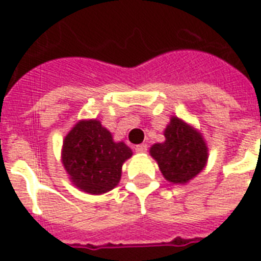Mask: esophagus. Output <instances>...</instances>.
Listing matches in <instances>:
<instances>
[{"instance_id": "1", "label": "esophagus", "mask_w": 261, "mask_h": 261, "mask_svg": "<svg viewBox=\"0 0 261 261\" xmlns=\"http://www.w3.org/2000/svg\"><path fill=\"white\" fill-rule=\"evenodd\" d=\"M135 150L137 152V153H145L146 145H145V144H139V145L135 146Z\"/></svg>"}]
</instances>
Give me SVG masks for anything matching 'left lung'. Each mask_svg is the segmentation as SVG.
Here are the masks:
<instances>
[{"mask_svg": "<svg viewBox=\"0 0 261 261\" xmlns=\"http://www.w3.org/2000/svg\"><path fill=\"white\" fill-rule=\"evenodd\" d=\"M165 141L150 146V156L169 182L185 184L203 171L208 146L199 130L178 117H172L164 130Z\"/></svg>", "mask_w": 261, "mask_h": 261, "instance_id": "left-lung-1", "label": "left lung"}]
</instances>
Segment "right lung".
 Masks as SVG:
<instances>
[{
  "instance_id": "add662e5",
  "label": "right lung",
  "mask_w": 261,
  "mask_h": 261,
  "mask_svg": "<svg viewBox=\"0 0 261 261\" xmlns=\"http://www.w3.org/2000/svg\"><path fill=\"white\" fill-rule=\"evenodd\" d=\"M129 146L115 143L112 133L97 120H81L62 144V164L77 188L92 195L112 191L121 178Z\"/></svg>"
}]
</instances>
